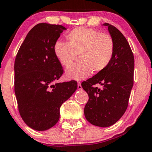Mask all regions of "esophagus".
<instances>
[{"mask_svg":"<svg viewBox=\"0 0 152 152\" xmlns=\"http://www.w3.org/2000/svg\"><path fill=\"white\" fill-rule=\"evenodd\" d=\"M77 88L79 89V90H81L82 89V86H81V83L80 82H77Z\"/></svg>","mask_w":152,"mask_h":152,"instance_id":"obj_1","label":"esophagus"}]
</instances>
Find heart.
<instances>
[{
	"instance_id": "obj_1",
	"label": "heart",
	"mask_w": 152,
	"mask_h": 152,
	"mask_svg": "<svg viewBox=\"0 0 152 152\" xmlns=\"http://www.w3.org/2000/svg\"><path fill=\"white\" fill-rule=\"evenodd\" d=\"M67 42L57 41L53 51L60 64L69 67L76 54L80 61L67 69L66 75L69 79L83 80L94 72L105 69L110 64L115 50L112 37L107 34L89 28H77L66 35Z\"/></svg>"
}]
</instances>
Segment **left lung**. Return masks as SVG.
<instances>
[{
	"label": "left lung",
	"mask_w": 152,
	"mask_h": 152,
	"mask_svg": "<svg viewBox=\"0 0 152 152\" xmlns=\"http://www.w3.org/2000/svg\"><path fill=\"white\" fill-rule=\"evenodd\" d=\"M108 31L115 45L108 66L81 83L88 95L84 108L85 117L95 126L107 127L118 121L126 111L133 86L134 56L127 40L119 30L108 23ZM99 83L103 89L93 87Z\"/></svg>",
	"instance_id": "obj_1"
}]
</instances>
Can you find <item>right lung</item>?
<instances>
[{
    "mask_svg": "<svg viewBox=\"0 0 152 152\" xmlns=\"http://www.w3.org/2000/svg\"><path fill=\"white\" fill-rule=\"evenodd\" d=\"M61 25L39 23L26 36L15 61V92L19 112L32 129L45 131L60 118V107L77 88L75 80L55 83L64 73L54 44L66 30Z\"/></svg>",
    "mask_w": 152,
    "mask_h": 152,
    "instance_id": "1",
    "label": "right lung"
}]
</instances>
